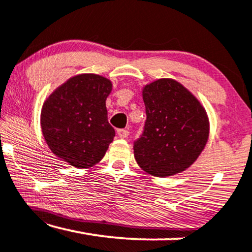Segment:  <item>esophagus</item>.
I'll return each mask as SVG.
<instances>
[{
    "label": "esophagus",
    "mask_w": 252,
    "mask_h": 252,
    "mask_svg": "<svg viewBox=\"0 0 252 252\" xmlns=\"http://www.w3.org/2000/svg\"><path fill=\"white\" fill-rule=\"evenodd\" d=\"M117 134H118V136L122 137V139H126V137L129 135V132L127 129H118L117 130Z\"/></svg>",
    "instance_id": "esophagus-1"
}]
</instances>
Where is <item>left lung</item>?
Instances as JSON below:
<instances>
[{
  "label": "left lung",
  "instance_id": "1",
  "mask_svg": "<svg viewBox=\"0 0 252 252\" xmlns=\"http://www.w3.org/2000/svg\"><path fill=\"white\" fill-rule=\"evenodd\" d=\"M147 119L134 141L139 166L155 177H170L188 168L204 149L209 119L198 99L173 79H159L143 88Z\"/></svg>",
  "mask_w": 252,
  "mask_h": 252
}]
</instances>
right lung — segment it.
I'll list each match as a JSON object with an SVG mask.
<instances>
[{
  "mask_svg": "<svg viewBox=\"0 0 252 252\" xmlns=\"http://www.w3.org/2000/svg\"><path fill=\"white\" fill-rule=\"evenodd\" d=\"M111 91L109 79L86 73L70 78L46 99L41 128L53 154L78 168L104 157L116 135L105 106Z\"/></svg>",
  "mask_w": 252,
  "mask_h": 252,
  "instance_id": "obj_1",
  "label": "right lung"
}]
</instances>
